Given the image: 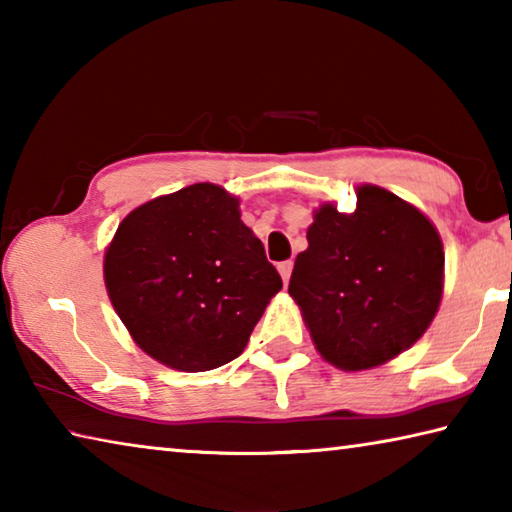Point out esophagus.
<instances>
[{
	"label": "esophagus",
	"mask_w": 512,
	"mask_h": 512,
	"mask_svg": "<svg viewBox=\"0 0 512 512\" xmlns=\"http://www.w3.org/2000/svg\"><path fill=\"white\" fill-rule=\"evenodd\" d=\"M277 271H280L284 282H289L291 271H293V262H280V264H277Z\"/></svg>",
	"instance_id": "esophagus-1"
}]
</instances>
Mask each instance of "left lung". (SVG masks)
<instances>
[{
	"instance_id": "1",
	"label": "left lung",
	"mask_w": 512,
	"mask_h": 512,
	"mask_svg": "<svg viewBox=\"0 0 512 512\" xmlns=\"http://www.w3.org/2000/svg\"><path fill=\"white\" fill-rule=\"evenodd\" d=\"M289 296L320 357L341 370L395 359L427 332L443 298L445 253L418 207L377 185L357 187V210L314 212Z\"/></svg>"
}]
</instances>
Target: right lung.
I'll return each mask as SVG.
<instances>
[{"instance_id":"obj_1","label":"right lung","mask_w":512,"mask_h":512,"mask_svg":"<svg viewBox=\"0 0 512 512\" xmlns=\"http://www.w3.org/2000/svg\"><path fill=\"white\" fill-rule=\"evenodd\" d=\"M112 307L133 341L173 370L237 359L282 277L241 221L239 198L196 183L119 223L103 259Z\"/></svg>"}]
</instances>
